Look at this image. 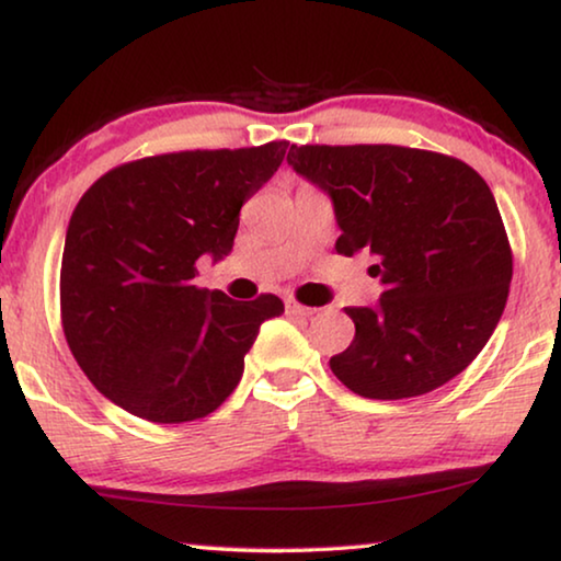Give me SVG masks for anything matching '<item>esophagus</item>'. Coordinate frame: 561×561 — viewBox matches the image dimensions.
Returning a JSON list of instances; mask_svg holds the SVG:
<instances>
[{"mask_svg": "<svg viewBox=\"0 0 561 561\" xmlns=\"http://www.w3.org/2000/svg\"><path fill=\"white\" fill-rule=\"evenodd\" d=\"M286 313L288 317H301V319H309V317H313V313H317V309H309V306H301V304H296V301H286Z\"/></svg>", "mask_w": 561, "mask_h": 561, "instance_id": "1", "label": "esophagus"}]
</instances>
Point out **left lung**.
<instances>
[{
    "label": "left lung",
    "instance_id": "1",
    "mask_svg": "<svg viewBox=\"0 0 561 561\" xmlns=\"http://www.w3.org/2000/svg\"><path fill=\"white\" fill-rule=\"evenodd\" d=\"M288 165L334 204L340 255L365 252L378 306L329 367L352 393L401 401L465 370L495 332L513 255L493 191L462 160L401 145H290Z\"/></svg>",
    "mask_w": 561,
    "mask_h": 561
}]
</instances>
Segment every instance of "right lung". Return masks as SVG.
I'll return each instance as SVG.
<instances>
[{"label":"right lung","instance_id":"1","mask_svg":"<svg viewBox=\"0 0 561 561\" xmlns=\"http://www.w3.org/2000/svg\"><path fill=\"white\" fill-rule=\"evenodd\" d=\"M286 140L183 150L104 173L68 221L60 317L76 363L133 416H209L237 388L244 355L283 301L196 288V260L232 252L240 209L286 158Z\"/></svg>","mask_w":561,"mask_h":561}]
</instances>
